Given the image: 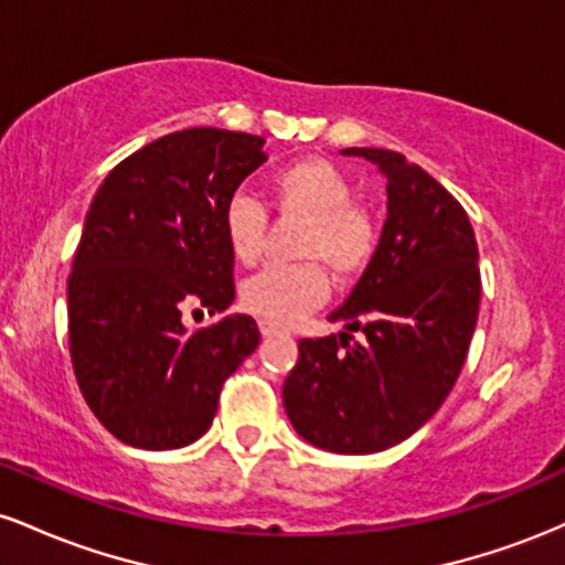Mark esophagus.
Masks as SVG:
<instances>
[{
  "label": "esophagus",
  "mask_w": 565,
  "mask_h": 565,
  "mask_svg": "<svg viewBox=\"0 0 565 565\" xmlns=\"http://www.w3.org/2000/svg\"><path fill=\"white\" fill-rule=\"evenodd\" d=\"M281 332H284V329L278 327V323L268 321V319L260 321V334H263V337H276V334H281Z\"/></svg>",
  "instance_id": "obj_1"
}]
</instances>
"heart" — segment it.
Wrapping results in <instances>:
<instances>
[{
  "mask_svg": "<svg viewBox=\"0 0 565 565\" xmlns=\"http://www.w3.org/2000/svg\"><path fill=\"white\" fill-rule=\"evenodd\" d=\"M270 196L281 215L305 220L297 257L305 263L274 265L246 278L242 302L249 313L274 323H295L329 297V278H355L377 249V225L364 206L353 204V185L332 161L300 159L281 167L270 180ZM265 206L246 193L228 199L223 210V236L231 255L249 265L260 257Z\"/></svg>",
  "mask_w": 565,
  "mask_h": 565,
  "instance_id": "obj_1",
  "label": "heart"
}]
</instances>
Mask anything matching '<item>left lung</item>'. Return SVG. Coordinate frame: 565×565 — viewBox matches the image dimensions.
Here are the masks:
<instances>
[{"mask_svg": "<svg viewBox=\"0 0 565 565\" xmlns=\"http://www.w3.org/2000/svg\"><path fill=\"white\" fill-rule=\"evenodd\" d=\"M385 174L387 220L372 263L329 316L340 337L300 340L284 408L308 444L377 454L438 412L462 372L481 302L476 233L457 199L385 148H345ZM350 331H364L359 343Z\"/></svg>", "mask_w": 565, "mask_h": 565, "instance_id": "obj_1", "label": "left lung"}]
</instances>
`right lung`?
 I'll return each mask as SVG.
<instances>
[{
	"mask_svg": "<svg viewBox=\"0 0 565 565\" xmlns=\"http://www.w3.org/2000/svg\"><path fill=\"white\" fill-rule=\"evenodd\" d=\"M265 140L191 127L148 142L97 188L68 276V350L111 436L148 451L210 430L223 382L260 345L252 316L188 332L183 313L236 297L223 210Z\"/></svg>",
	"mask_w": 565,
	"mask_h": 565,
	"instance_id": "obj_1",
	"label": "right lung"
}]
</instances>
